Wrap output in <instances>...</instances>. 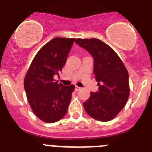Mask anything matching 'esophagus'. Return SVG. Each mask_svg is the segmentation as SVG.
I'll return each instance as SVG.
<instances>
[{
    "instance_id": "1",
    "label": "esophagus",
    "mask_w": 152,
    "mask_h": 152,
    "mask_svg": "<svg viewBox=\"0 0 152 152\" xmlns=\"http://www.w3.org/2000/svg\"><path fill=\"white\" fill-rule=\"evenodd\" d=\"M75 91H80V90L81 89V88H80V87H78V86H75Z\"/></svg>"
}]
</instances>
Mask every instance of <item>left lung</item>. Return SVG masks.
<instances>
[{
	"mask_svg": "<svg viewBox=\"0 0 152 152\" xmlns=\"http://www.w3.org/2000/svg\"><path fill=\"white\" fill-rule=\"evenodd\" d=\"M75 42L94 58V74L99 91L83 103L87 113L98 121L116 117L129 96V74L116 52L98 39H77Z\"/></svg>",
	"mask_w": 152,
	"mask_h": 152,
	"instance_id": "obj_1",
	"label": "left lung"
}]
</instances>
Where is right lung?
<instances>
[{
	"instance_id": "add662e5",
	"label": "right lung",
	"mask_w": 152,
	"mask_h": 152,
	"mask_svg": "<svg viewBox=\"0 0 152 152\" xmlns=\"http://www.w3.org/2000/svg\"><path fill=\"white\" fill-rule=\"evenodd\" d=\"M75 40L58 37L50 40L37 52L24 79L29 105L45 123L58 121L68 111L75 86H64L53 77L59 76Z\"/></svg>"
}]
</instances>
